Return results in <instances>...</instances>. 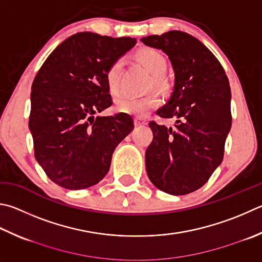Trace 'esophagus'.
I'll use <instances>...</instances> for the list:
<instances>
[{
	"mask_svg": "<svg viewBox=\"0 0 262 262\" xmlns=\"http://www.w3.org/2000/svg\"><path fill=\"white\" fill-rule=\"evenodd\" d=\"M134 122H135V126L136 127H142V126H144L145 123H146V121H144L143 119H140V118H135Z\"/></svg>",
	"mask_w": 262,
	"mask_h": 262,
	"instance_id": "34e87169",
	"label": "esophagus"
}]
</instances>
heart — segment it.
<instances>
[{"label":"heart","mask_w":262,"mask_h":262,"mask_svg":"<svg viewBox=\"0 0 262 262\" xmlns=\"http://www.w3.org/2000/svg\"><path fill=\"white\" fill-rule=\"evenodd\" d=\"M136 58L152 74L150 88L156 87L164 90L168 87L167 80L164 72L167 68V61L164 55L154 48H142L136 52ZM122 60L118 59L112 63L106 72V81L111 93L119 94L120 92V72ZM160 105V97L158 94L151 93L144 97H120L116 102V111L125 115H132L136 118H144L151 111Z\"/></svg>","instance_id":"heart-1"}]
</instances>
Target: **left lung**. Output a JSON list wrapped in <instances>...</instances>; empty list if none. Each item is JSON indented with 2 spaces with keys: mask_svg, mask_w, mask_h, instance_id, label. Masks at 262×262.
<instances>
[{
  "mask_svg": "<svg viewBox=\"0 0 262 262\" xmlns=\"http://www.w3.org/2000/svg\"><path fill=\"white\" fill-rule=\"evenodd\" d=\"M141 41L168 55L174 89L157 115L178 119L174 127L149 122L154 140L145 151L146 173L158 189L182 196L202 188L223 159L231 127L229 81L216 57L188 33Z\"/></svg>",
  "mask_w": 262,
  "mask_h": 262,
  "instance_id": "1",
  "label": "left lung"
}]
</instances>
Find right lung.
Listing matches in <instances>:
<instances>
[{
    "instance_id": "right-lung-1",
    "label": "right lung",
    "mask_w": 262,
    "mask_h": 262,
    "mask_svg": "<svg viewBox=\"0 0 262 262\" xmlns=\"http://www.w3.org/2000/svg\"><path fill=\"white\" fill-rule=\"evenodd\" d=\"M132 37L77 33L51 52L35 75L30 130L37 163L70 190L98 183L117 145L134 129L129 115L96 117L112 105L106 72L135 46Z\"/></svg>"
}]
</instances>
